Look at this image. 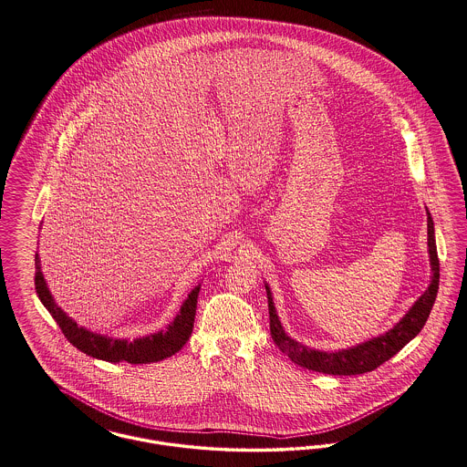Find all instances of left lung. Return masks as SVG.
<instances>
[{
	"instance_id": "1",
	"label": "left lung",
	"mask_w": 467,
	"mask_h": 467,
	"mask_svg": "<svg viewBox=\"0 0 467 467\" xmlns=\"http://www.w3.org/2000/svg\"><path fill=\"white\" fill-rule=\"evenodd\" d=\"M427 234H429V254H431V285L421 294V297L412 305V308L405 313L397 326L388 333L372 338L368 342L359 343L356 347L338 350V352H322L308 348L303 343L292 340L283 326L273 303L271 288L265 285L267 301H269V320H271V337L278 345L283 354H286L296 365L308 368L313 372L329 373V375H359L372 372L389 358H393L399 350H402L425 326L431 310L434 306L439 288V258L435 248L434 221L427 211Z\"/></svg>"
}]
</instances>
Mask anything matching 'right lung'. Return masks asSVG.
I'll return each instance as SVG.
<instances>
[{"instance_id":"right-lung-1","label":"right lung","mask_w":467,"mask_h":467,"mask_svg":"<svg viewBox=\"0 0 467 467\" xmlns=\"http://www.w3.org/2000/svg\"><path fill=\"white\" fill-rule=\"evenodd\" d=\"M35 290H36L42 305L47 308V311L53 315V318L57 320V324L60 326L65 338L76 348H79L87 356H92V358L102 359V361H109V363L127 361L130 365H147V363H156V361H162V359L173 356L186 345L191 333H192L200 285L191 290L184 305L181 306L179 315L166 329L154 333L150 337L136 338L132 342L97 335V333H92V331L78 326L70 317H67V313L55 303V299L46 285L44 275L40 271L38 254H35Z\"/></svg>"}]
</instances>
